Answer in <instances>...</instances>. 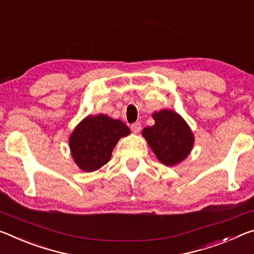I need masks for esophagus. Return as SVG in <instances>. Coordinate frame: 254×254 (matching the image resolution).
I'll use <instances>...</instances> for the list:
<instances>
[{"label":"esophagus","instance_id":"1","mask_svg":"<svg viewBox=\"0 0 254 254\" xmlns=\"http://www.w3.org/2000/svg\"><path fill=\"white\" fill-rule=\"evenodd\" d=\"M130 129L134 131V132H139L140 129H142V125H140V123L132 124L131 126H130Z\"/></svg>","mask_w":254,"mask_h":254}]
</instances>
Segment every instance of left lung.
I'll list each match as a JSON object with an SVG mask.
<instances>
[{
	"label": "left lung",
	"mask_w": 254,
	"mask_h": 254,
	"mask_svg": "<svg viewBox=\"0 0 254 254\" xmlns=\"http://www.w3.org/2000/svg\"><path fill=\"white\" fill-rule=\"evenodd\" d=\"M155 124L144 128L142 135L162 163L173 166L184 161L193 146L194 137L187 123L172 110L153 114Z\"/></svg>",
	"instance_id": "1"
}]
</instances>
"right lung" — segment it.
Here are the masks:
<instances>
[{"instance_id": "obj_1", "label": "right lung", "mask_w": 254, "mask_h": 254, "mask_svg": "<svg viewBox=\"0 0 254 254\" xmlns=\"http://www.w3.org/2000/svg\"><path fill=\"white\" fill-rule=\"evenodd\" d=\"M130 134L123 122L106 115L88 116L69 137L73 160L85 172H92L108 163L118 140Z\"/></svg>"}]
</instances>
